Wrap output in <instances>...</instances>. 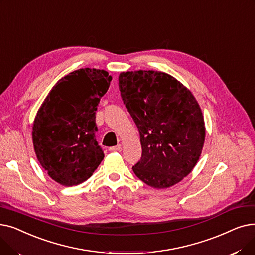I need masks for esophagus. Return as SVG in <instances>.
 <instances>
[{
  "mask_svg": "<svg viewBox=\"0 0 255 255\" xmlns=\"http://www.w3.org/2000/svg\"><path fill=\"white\" fill-rule=\"evenodd\" d=\"M121 149H123V146H121L120 144L116 145V146H113V147L109 148V150H111V151H121Z\"/></svg>",
  "mask_w": 255,
  "mask_h": 255,
  "instance_id": "obj_1",
  "label": "esophagus"
}]
</instances>
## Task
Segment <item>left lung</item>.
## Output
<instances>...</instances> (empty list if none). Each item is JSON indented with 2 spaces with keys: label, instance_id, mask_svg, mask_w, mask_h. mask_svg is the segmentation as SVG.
<instances>
[{
  "label": "left lung",
  "instance_id": "left-lung-1",
  "mask_svg": "<svg viewBox=\"0 0 255 255\" xmlns=\"http://www.w3.org/2000/svg\"><path fill=\"white\" fill-rule=\"evenodd\" d=\"M118 81L140 132L142 156L132 171L152 188L172 187L193 170L202 151L205 127L196 99L162 71H126Z\"/></svg>",
  "mask_w": 255,
  "mask_h": 255
}]
</instances>
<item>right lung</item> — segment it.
I'll use <instances>...</instances> for the list:
<instances>
[{
  "label": "right lung",
  "mask_w": 255,
  "mask_h": 255,
  "mask_svg": "<svg viewBox=\"0 0 255 255\" xmlns=\"http://www.w3.org/2000/svg\"><path fill=\"white\" fill-rule=\"evenodd\" d=\"M111 80L104 69L72 71L56 83L36 114L34 150L58 184L71 187L83 183L104 160L95 140V111Z\"/></svg>",
  "instance_id": "obj_1"
}]
</instances>
